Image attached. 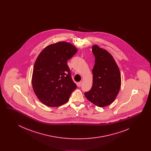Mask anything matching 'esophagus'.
Instances as JSON below:
<instances>
[{"label": "esophagus", "instance_id": "esophagus-1", "mask_svg": "<svg viewBox=\"0 0 151 151\" xmlns=\"http://www.w3.org/2000/svg\"><path fill=\"white\" fill-rule=\"evenodd\" d=\"M81 84H82V82L81 81H80L78 83V86H81Z\"/></svg>", "mask_w": 151, "mask_h": 151}]
</instances>
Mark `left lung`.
Returning a JSON list of instances; mask_svg holds the SVG:
<instances>
[{"mask_svg": "<svg viewBox=\"0 0 151 151\" xmlns=\"http://www.w3.org/2000/svg\"><path fill=\"white\" fill-rule=\"evenodd\" d=\"M95 57L92 70L93 84L84 93L86 99L99 107H105L115 100L121 85L119 69L112 55L106 50L94 45L92 49Z\"/></svg>", "mask_w": 151, "mask_h": 151, "instance_id": "obj_1", "label": "left lung"}]
</instances>
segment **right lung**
<instances>
[{
  "label": "right lung",
  "mask_w": 151,
  "mask_h": 151,
  "mask_svg": "<svg viewBox=\"0 0 151 151\" xmlns=\"http://www.w3.org/2000/svg\"><path fill=\"white\" fill-rule=\"evenodd\" d=\"M77 51L75 46L62 41L46 46L38 56L32 83L37 97L45 105L64 104L77 88L67 63Z\"/></svg>",
  "instance_id": "1"
}]
</instances>
